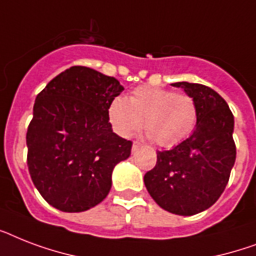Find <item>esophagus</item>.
Masks as SVG:
<instances>
[{"mask_svg": "<svg viewBox=\"0 0 256 256\" xmlns=\"http://www.w3.org/2000/svg\"><path fill=\"white\" fill-rule=\"evenodd\" d=\"M140 146H142V144H140V142H136V140H134V144H132V152H136V150H138V148H140Z\"/></svg>", "mask_w": 256, "mask_h": 256, "instance_id": "esophagus-1", "label": "esophagus"}]
</instances>
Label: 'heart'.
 Here are the masks:
<instances>
[{"label": "heart", "instance_id": "obj_1", "mask_svg": "<svg viewBox=\"0 0 256 256\" xmlns=\"http://www.w3.org/2000/svg\"><path fill=\"white\" fill-rule=\"evenodd\" d=\"M108 122L120 136H130L144 126L162 148H172L190 136L196 126L194 98L182 92L152 85L138 86L128 100L116 96L108 108Z\"/></svg>", "mask_w": 256, "mask_h": 256}]
</instances>
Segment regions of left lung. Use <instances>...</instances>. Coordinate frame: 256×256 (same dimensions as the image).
I'll return each instance as SVG.
<instances>
[{"instance_id":"left-lung-1","label":"left lung","mask_w":256,"mask_h":256,"mask_svg":"<svg viewBox=\"0 0 256 256\" xmlns=\"http://www.w3.org/2000/svg\"><path fill=\"white\" fill-rule=\"evenodd\" d=\"M194 98L198 120L194 132L171 150L156 152V164L144 174V186L164 210L194 215L211 207L226 188L236 158L234 116L208 86L172 84Z\"/></svg>"}]
</instances>
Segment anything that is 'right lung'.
<instances>
[{
    "label": "right lung",
    "instance_id": "obj_1",
    "mask_svg": "<svg viewBox=\"0 0 256 256\" xmlns=\"http://www.w3.org/2000/svg\"><path fill=\"white\" fill-rule=\"evenodd\" d=\"M124 90L114 77L72 66L36 98L26 132L28 168L42 198L58 210L81 212L112 188V172L128 160L132 140L112 132L108 104Z\"/></svg>",
    "mask_w": 256,
    "mask_h": 256
}]
</instances>
